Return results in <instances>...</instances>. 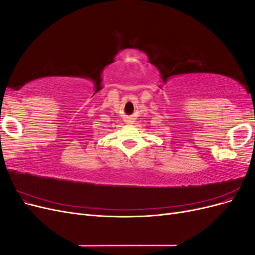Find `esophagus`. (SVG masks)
<instances>
[{
  "label": "esophagus",
  "mask_w": 255,
  "mask_h": 255,
  "mask_svg": "<svg viewBox=\"0 0 255 255\" xmlns=\"http://www.w3.org/2000/svg\"><path fill=\"white\" fill-rule=\"evenodd\" d=\"M128 123H133V120H128Z\"/></svg>",
  "instance_id": "1"
}]
</instances>
